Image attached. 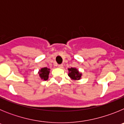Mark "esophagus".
I'll return each mask as SVG.
<instances>
[{"label":"esophagus","instance_id":"34e87169","mask_svg":"<svg viewBox=\"0 0 124 124\" xmlns=\"http://www.w3.org/2000/svg\"><path fill=\"white\" fill-rule=\"evenodd\" d=\"M58 68H63V64H59Z\"/></svg>","mask_w":124,"mask_h":124}]
</instances>
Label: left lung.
Listing matches in <instances>:
<instances>
[{
  "label": "left lung",
  "mask_w": 124,
  "mask_h": 124,
  "mask_svg": "<svg viewBox=\"0 0 124 124\" xmlns=\"http://www.w3.org/2000/svg\"><path fill=\"white\" fill-rule=\"evenodd\" d=\"M68 70L69 72H70L68 74V76L72 79H80V78L81 77V74L79 72V71L77 69L74 68H69Z\"/></svg>",
  "instance_id": "left-lung-1"
}]
</instances>
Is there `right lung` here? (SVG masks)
Segmentation results:
<instances>
[{
    "label": "right lung",
    "mask_w": 124,
    "mask_h": 124,
    "mask_svg": "<svg viewBox=\"0 0 124 124\" xmlns=\"http://www.w3.org/2000/svg\"><path fill=\"white\" fill-rule=\"evenodd\" d=\"M39 75L40 77L41 78V79L46 81L48 79V75L50 73V69L47 68H43L39 71Z\"/></svg>",
    "instance_id": "1"
}]
</instances>
